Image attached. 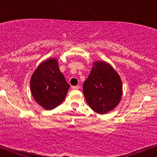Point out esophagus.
Instances as JSON below:
<instances>
[{
	"instance_id": "obj_1",
	"label": "esophagus",
	"mask_w": 157,
	"mask_h": 157,
	"mask_svg": "<svg viewBox=\"0 0 157 157\" xmlns=\"http://www.w3.org/2000/svg\"><path fill=\"white\" fill-rule=\"evenodd\" d=\"M71 89H80V86H72V87H71Z\"/></svg>"
}]
</instances>
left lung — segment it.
<instances>
[{
	"label": "left lung",
	"mask_w": 157,
	"mask_h": 157,
	"mask_svg": "<svg viewBox=\"0 0 157 157\" xmlns=\"http://www.w3.org/2000/svg\"><path fill=\"white\" fill-rule=\"evenodd\" d=\"M83 94L93 111L100 114L108 113L121 100V78L107 62H94L91 73L83 83Z\"/></svg>",
	"instance_id": "obj_1"
}]
</instances>
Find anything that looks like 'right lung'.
<instances>
[{"label": "right lung", "instance_id": "obj_1", "mask_svg": "<svg viewBox=\"0 0 157 157\" xmlns=\"http://www.w3.org/2000/svg\"><path fill=\"white\" fill-rule=\"evenodd\" d=\"M70 86L60 71L58 60L49 58L32 74L30 88L33 98L46 110L55 109L64 100Z\"/></svg>", "mask_w": 157, "mask_h": 157}]
</instances>
